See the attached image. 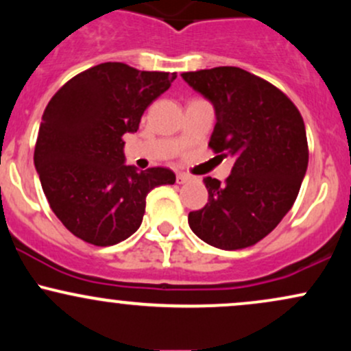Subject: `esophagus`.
Returning <instances> with one entry per match:
<instances>
[{
    "label": "esophagus",
    "instance_id": "1",
    "mask_svg": "<svg viewBox=\"0 0 351 351\" xmlns=\"http://www.w3.org/2000/svg\"><path fill=\"white\" fill-rule=\"evenodd\" d=\"M188 180H189V175H186V173H178V175H176V183L178 184L186 183Z\"/></svg>",
    "mask_w": 351,
    "mask_h": 351
}]
</instances>
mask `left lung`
Here are the masks:
<instances>
[{"label": "left lung", "instance_id": "8db88e82", "mask_svg": "<svg viewBox=\"0 0 351 351\" xmlns=\"http://www.w3.org/2000/svg\"><path fill=\"white\" fill-rule=\"evenodd\" d=\"M215 106L209 148L234 156L221 184L206 176L208 203L188 215L199 239L224 251L264 239L295 201L308 165V145L299 108L267 80L223 66L181 74Z\"/></svg>", "mask_w": 351, "mask_h": 351}]
</instances>
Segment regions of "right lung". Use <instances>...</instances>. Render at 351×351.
<instances>
[{
  "instance_id": "add662e5",
  "label": "right lung",
  "mask_w": 351,
  "mask_h": 351,
  "mask_svg": "<svg viewBox=\"0 0 351 351\" xmlns=\"http://www.w3.org/2000/svg\"><path fill=\"white\" fill-rule=\"evenodd\" d=\"M173 72L104 62L67 80L43 114L34 165L60 223L88 244L114 245L142 224L147 195L173 184L175 173L125 165L122 136L170 88Z\"/></svg>"
}]
</instances>
